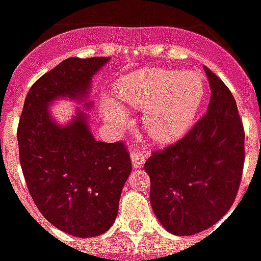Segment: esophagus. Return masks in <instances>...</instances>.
I'll use <instances>...</instances> for the list:
<instances>
[{"label": "esophagus", "mask_w": 261, "mask_h": 261, "mask_svg": "<svg viewBox=\"0 0 261 261\" xmlns=\"http://www.w3.org/2000/svg\"><path fill=\"white\" fill-rule=\"evenodd\" d=\"M130 158H131V162H133V166H134L136 169L142 168L144 164H145V158H144V155H142L141 152H138V151H131Z\"/></svg>", "instance_id": "obj_1"}]
</instances>
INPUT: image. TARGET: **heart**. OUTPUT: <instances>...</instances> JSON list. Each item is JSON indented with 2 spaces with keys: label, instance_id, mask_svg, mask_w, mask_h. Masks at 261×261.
<instances>
[{
  "label": "heart",
  "instance_id": "b5f03b06",
  "mask_svg": "<svg viewBox=\"0 0 261 261\" xmlns=\"http://www.w3.org/2000/svg\"><path fill=\"white\" fill-rule=\"evenodd\" d=\"M204 93V82L196 72L170 69L138 71L116 85L121 103L144 110V130L158 142L176 141L192 127ZM102 113L116 128H124L130 123L127 110L112 97L103 100Z\"/></svg>",
  "mask_w": 261,
  "mask_h": 261
}]
</instances>
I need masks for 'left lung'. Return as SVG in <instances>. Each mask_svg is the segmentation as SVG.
I'll return each mask as SVG.
<instances>
[{
	"instance_id": "left-lung-1",
	"label": "left lung",
	"mask_w": 261,
	"mask_h": 261,
	"mask_svg": "<svg viewBox=\"0 0 261 261\" xmlns=\"http://www.w3.org/2000/svg\"><path fill=\"white\" fill-rule=\"evenodd\" d=\"M211 97L207 113L186 137L145 162L149 200L165 229L196 235L228 213L241 185L245 133L236 102L217 75L204 67Z\"/></svg>"
}]
</instances>
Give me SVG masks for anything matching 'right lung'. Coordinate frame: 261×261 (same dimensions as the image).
Instances as JSON below:
<instances>
[{
  "mask_svg": "<svg viewBox=\"0 0 261 261\" xmlns=\"http://www.w3.org/2000/svg\"><path fill=\"white\" fill-rule=\"evenodd\" d=\"M109 60L71 57L60 63L33 84L18 125L20 166L33 201L50 224L76 238L112 228L130 156L121 142L96 141L84 110L76 109L60 124L50 106L69 99L89 110L92 78Z\"/></svg>",
  "mask_w": 261,
  "mask_h": 261,
  "instance_id": "1",
  "label": "right lung"
}]
</instances>
